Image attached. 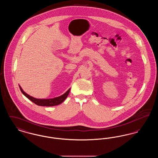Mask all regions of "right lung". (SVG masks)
I'll return each instance as SVG.
<instances>
[{
  "label": "right lung",
  "instance_id": "add662e5",
  "mask_svg": "<svg viewBox=\"0 0 158 158\" xmlns=\"http://www.w3.org/2000/svg\"><path fill=\"white\" fill-rule=\"evenodd\" d=\"M19 86L22 93L27 98L29 99L30 101H31L32 102H34V104H35L36 105L43 106H53L59 105L60 104H61L66 99V98L68 97V95L70 90V88H69L64 94H63L60 97H57L56 98H50V99H38V98L32 97L30 95H29L28 94H27L26 92H25L19 85Z\"/></svg>",
  "mask_w": 158,
  "mask_h": 158
}]
</instances>
